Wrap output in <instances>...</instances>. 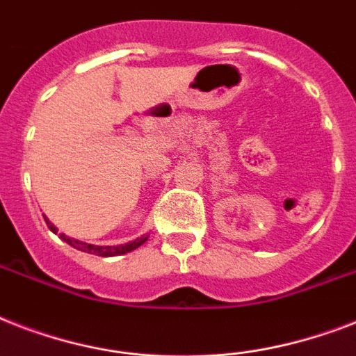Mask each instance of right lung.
I'll list each match as a JSON object with an SVG mask.
<instances>
[{"mask_svg":"<svg viewBox=\"0 0 356 356\" xmlns=\"http://www.w3.org/2000/svg\"><path fill=\"white\" fill-rule=\"evenodd\" d=\"M46 223H47V227L51 229L53 233H57V227H55V225H53V223L49 222L47 218H46ZM60 238H63L64 242H68L72 248L79 249V251H86V253H94V254H97V257H116V254H125V253H129V251H133V249L140 248V245H142V243L147 240V236H144V238H136L134 242H129V243H125V245H116V248H103V245H90V243L79 242V240H74V238L64 236V234H60Z\"/></svg>","mask_w":356,"mask_h":356,"instance_id":"right-lung-1","label":"right lung"}]
</instances>
